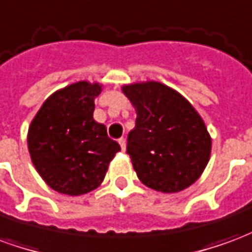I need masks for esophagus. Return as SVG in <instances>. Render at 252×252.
I'll return each instance as SVG.
<instances>
[{
	"instance_id": "34e87169",
	"label": "esophagus",
	"mask_w": 252,
	"mask_h": 252,
	"mask_svg": "<svg viewBox=\"0 0 252 252\" xmlns=\"http://www.w3.org/2000/svg\"><path fill=\"white\" fill-rule=\"evenodd\" d=\"M119 144H120L121 150L124 151V150H126V139H124V137H121V139H119Z\"/></svg>"
}]
</instances>
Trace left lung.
Returning a JSON list of instances; mask_svg holds the SVG:
<instances>
[{
  "label": "left lung",
  "mask_w": 252,
  "mask_h": 252,
  "mask_svg": "<svg viewBox=\"0 0 252 252\" xmlns=\"http://www.w3.org/2000/svg\"><path fill=\"white\" fill-rule=\"evenodd\" d=\"M136 109L126 154L137 178L148 188L177 193L200 178L211 157L212 140L189 101L163 83L123 86Z\"/></svg>",
  "instance_id": "left-lung-1"
}]
</instances>
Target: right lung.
<instances>
[{
    "instance_id": "right-lung-1",
    "label": "right lung",
    "mask_w": 252,
    "mask_h": 252,
    "mask_svg": "<svg viewBox=\"0 0 252 252\" xmlns=\"http://www.w3.org/2000/svg\"><path fill=\"white\" fill-rule=\"evenodd\" d=\"M101 85L72 83L50 95L28 129L32 163L51 189L81 195L104 181L109 162L120 151L104 124L94 121V98Z\"/></svg>"
}]
</instances>
